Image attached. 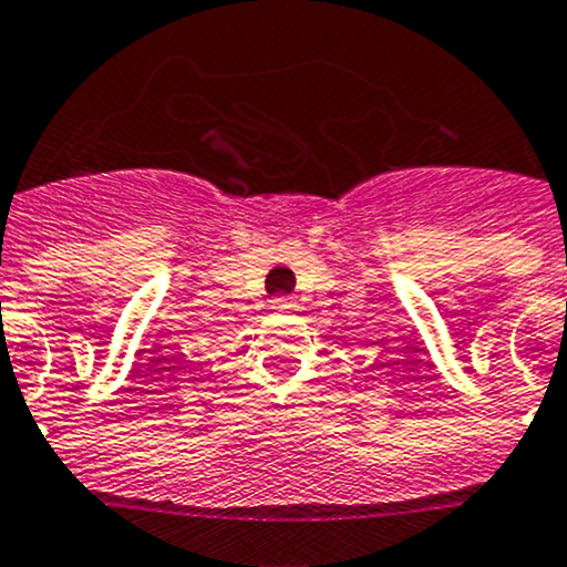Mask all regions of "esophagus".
<instances>
[{
    "label": "esophagus",
    "mask_w": 567,
    "mask_h": 567,
    "mask_svg": "<svg viewBox=\"0 0 567 567\" xmlns=\"http://www.w3.org/2000/svg\"><path fill=\"white\" fill-rule=\"evenodd\" d=\"M271 310L293 312L296 310V299H293V296H277V299L271 301Z\"/></svg>",
    "instance_id": "1"
}]
</instances>
